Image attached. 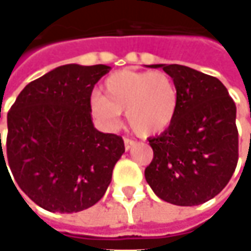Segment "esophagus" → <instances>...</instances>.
I'll return each mask as SVG.
<instances>
[{"label":"esophagus","mask_w":251,"mask_h":251,"mask_svg":"<svg viewBox=\"0 0 251 251\" xmlns=\"http://www.w3.org/2000/svg\"><path fill=\"white\" fill-rule=\"evenodd\" d=\"M124 142H125V149L126 151H129V149L132 148L135 144H136V141H133V139H130V138H125L124 139Z\"/></svg>","instance_id":"obj_1"}]
</instances>
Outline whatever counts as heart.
Segmentation results:
<instances>
[{"label":"heart","mask_w":251,"mask_h":251,"mask_svg":"<svg viewBox=\"0 0 251 251\" xmlns=\"http://www.w3.org/2000/svg\"><path fill=\"white\" fill-rule=\"evenodd\" d=\"M179 93L164 72L119 70L103 83V93H93L96 118L116 125L125 112L127 126L139 136H153L168 129L175 119Z\"/></svg>","instance_id":"obj_1"}]
</instances>
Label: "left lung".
I'll list each match as a JSON object with an SVG mask.
<instances>
[{"label": "left lung", "mask_w": 251, "mask_h": 251, "mask_svg": "<svg viewBox=\"0 0 251 251\" xmlns=\"http://www.w3.org/2000/svg\"><path fill=\"white\" fill-rule=\"evenodd\" d=\"M170 75L179 93L175 119L149 138L153 158L145 170L152 191L175 205H198L228 184L239 161L236 104L213 76L181 64H152Z\"/></svg>", "instance_id": "8db88e82"}]
</instances>
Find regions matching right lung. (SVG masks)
Wrapping results in <instances>:
<instances>
[{"mask_svg": "<svg viewBox=\"0 0 251 251\" xmlns=\"http://www.w3.org/2000/svg\"><path fill=\"white\" fill-rule=\"evenodd\" d=\"M109 70L104 64L60 66L28 83L7 115L0 168L1 161L8 164L18 187L47 211L95 205L125 152L122 136L99 132L90 115L92 90Z\"/></svg>", "mask_w": 251, "mask_h": 251, "instance_id": "right-lung-1", "label": "right lung"}]
</instances>
